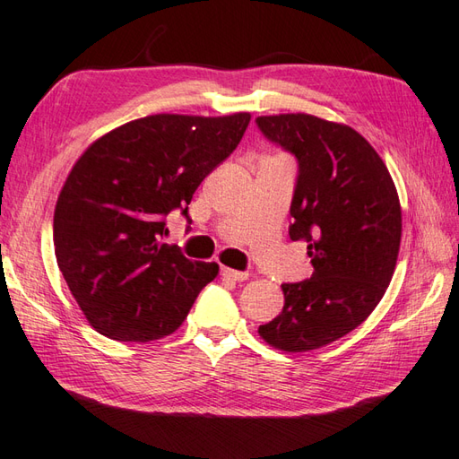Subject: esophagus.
<instances>
[{
	"mask_svg": "<svg viewBox=\"0 0 459 459\" xmlns=\"http://www.w3.org/2000/svg\"><path fill=\"white\" fill-rule=\"evenodd\" d=\"M221 275L225 280H230V281L248 280V273L247 272H237V270H230V268H221Z\"/></svg>",
	"mask_w": 459,
	"mask_h": 459,
	"instance_id": "esophagus-1",
	"label": "esophagus"
}]
</instances>
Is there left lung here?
Masks as SVG:
<instances>
[{
    "mask_svg": "<svg viewBox=\"0 0 459 459\" xmlns=\"http://www.w3.org/2000/svg\"><path fill=\"white\" fill-rule=\"evenodd\" d=\"M299 164L291 240H307L311 280L283 283L281 313L258 328L283 351L323 348L359 326L385 295L401 244V204L387 166L348 125L307 113L255 119Z\"/></svg>",
    "mask_w": 459,
    "mask_h": 459,
    "instance_id": "8db88e82",
    "label": "left lung"
}]
</instances>
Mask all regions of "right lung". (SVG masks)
<instances>
[{
	"instance_id": "right-lung-1",
	"label": "right lung",
	"mask_w": 459,
	"mask_h": 459,
	"mask_svg": "<svg viewBox=\"0 0 459 459\" xmlns=\"http://www.w3.org/2000/svg\"><path fill=\"white\" fill-rule=\"evenodd\" d=\"M250 113H160L88 146L55 209V252L82 313L100 334L151 342L176 333L219 264L160 242L166 215L187 217L195 189L227 160Z\"/></svg>"
}]
</instances>
